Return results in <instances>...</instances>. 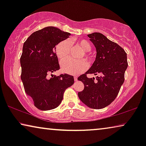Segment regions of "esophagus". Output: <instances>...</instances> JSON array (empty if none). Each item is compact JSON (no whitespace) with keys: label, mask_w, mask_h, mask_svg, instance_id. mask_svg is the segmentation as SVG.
<instances>
[{"label":"esophagus","mask_w":146,"mask_h":146,"mask_svg":"<svg viewBox=\"0 0 146 146\" xmlns=\"http://www.w3.org/2000/svg\"><path fill=\"white\" fill-rule=\"evenodd\" d=\"M77 80H78L77 76H74V80H75V81H77Z\"/></svg>","instance_id":"obj_1"}]
</instances>
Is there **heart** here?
I'll list each match as a JSON object with an SVG mask.
<instances>
[{
  "mask_svg": "<svg viewBox=\"0 0 146 146\" xmlns=\"http://www.w3.org/2000/svg\"><path fill=\"white\" fill-rule=\"evenodd\" d=\"M76 44L82 50V53L80 58L84 57L88 61L92 62V55L89 52L91 50V44L88 41L84 39L76 40ZM70 45L67 40H63L59 42L56 46V54L60 61L62 62L66 60L70 54ZM88 68L87 62L84 60H67L62 63V69L66 73L70 74H77L84 71Z\"/></svg>",
  "mask_w": 146,
  "mask_h": 146,
  "instance_id": "b5f03b06",
  "label": "heart"
}]
</instances>
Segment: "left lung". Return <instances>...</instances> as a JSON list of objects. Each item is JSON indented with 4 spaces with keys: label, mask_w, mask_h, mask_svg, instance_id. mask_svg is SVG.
I'll list each match as a JSON object with an SVG mask.
<instances>
[{
    "label": "left lung",
    "mask_w": 146,
    "mask_h": 146,
    "mask_svg": "<svg viewBox=\"0 0 146 146\" xmlns=\"http://www.w3.org/2000/svg\"><path fill=\"white\" fill-rule=\"evenodd\" d=\"M96 49V58L90 68L78 78L84 88L78 93L82 102L90 108L102 109L110 104L118 94L124 82L127 67V54L122 48L104 35L94 33L88 35ZM87 73L101 74L89 79Z\"/></svg>",
    "instance_id": "left-lung-1"
}]
</instances>
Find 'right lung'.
<instances>
[{
  "instance_id": "add662e5",
  "label": "right lung",
  "mask_w": 146,
  "mask_h": 146,
  "mask_svg": "<svg viewBox=\"0 0 146 146\" xmlns=\"http://www.w3.org/2000/svg\"><path fill=\"white\" fill-rule=\"evenodd\" d=\"M70 34L48 27L33 33L23 44L21 57V80L27 96L40 110L54 109L60 104L66 89L74 82L73 76L51 74L60 68L56 45ZM52 76L49 78V75Z\"/></svg>"
}]
</instances>
